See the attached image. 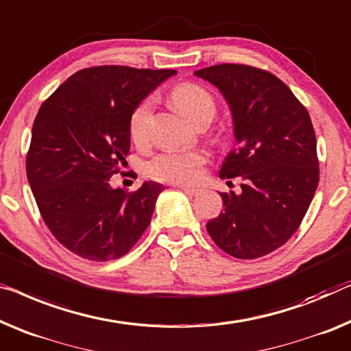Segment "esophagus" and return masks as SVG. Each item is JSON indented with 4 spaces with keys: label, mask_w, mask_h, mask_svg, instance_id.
<instances>
[{
    "label": "esophagus",
    "mask_w": 351,
    "mask_h": 351,
    "mask_svg": "<svg viewBox=\"0 0 351 351\" xmlns=\"http://www.w3.org/2000/svg\"><path fill=\"white\" fill-rule=\"evenodd\" d=\"M180 189L184 193H187V195H192V197L200 193V189H193V187H187V186H180Z\"/></svg>",
    "instance_id": "34e87169"
}]
</instances>
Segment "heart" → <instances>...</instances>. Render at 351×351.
Masks as SVG:
<instances>
[{
    "instance_id": "1",
    "label": "heart",
    "mask_w": 351,
    "mask_h": 351,
    "mask_svg": "<svg viewBox=\"0 0 351 351\" xmlns=\"http://www.w3.org/2000/svg\"><path fill=\"white\" fill-rule=\"evenodd\" d=\"M171 101L191 119L193 124L206 125L217 113V102L205 86L193 82H184L171 90ZM153 99L146 97L134 107L129 114L128 130L132 143L143 146L149 140ZM206 156L200 149L164 151L151 159L146 165V173L156 181L170 184H192L200 176Z\"/></svg>"
}]
</instances>
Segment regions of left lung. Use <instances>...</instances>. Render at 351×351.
<instances>
[{"mask_svg":"<svg viewBox=\"0 0 351 351\" xmlns=\"http://www.w3.org/2000/svg\"><path fill=\"white\" fill-rule=\"evenodd\" d=\"M195 75L216 85L233 113L238 148L219 175L243 180L241 195L221 192L226 208L206 230L232 257L260 258L289 241L315 195L320 169L309 112L280 78L258 67L216 64Z\"/></svg>","mask_w":351,"mask_h":351,"instance_id":"left-lung-1","label":"left lung"}]
</instances>
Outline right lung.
I'll list each match as a JSON object with an SVG mask.
<instances>
[{"label": "right lung", "mask_w": 351, "mask_h": 351, "mask_svg": "<svg viewBox=\"0 0 351 351\" xmlns=\"http://www.w3.org/2000/svg\"><path fill=\"white\" fill-rule=\"evenodd\" d=\"M173 69L93 66L75 72L36 114L26 176L39 213L67 250L93 261L123 257L148 228L164 187L112 189L128 164L129 114Z\"/></svg>", "instance_id": "add662e5"}]
</instances>
